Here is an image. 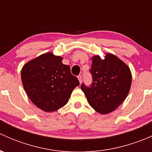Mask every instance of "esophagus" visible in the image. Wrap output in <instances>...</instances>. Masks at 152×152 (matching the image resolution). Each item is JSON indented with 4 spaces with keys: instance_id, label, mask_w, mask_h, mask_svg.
Wrapping results in <instances>:
<instances>
[{
    "instance_id": "obj_1",
    "label": "esophagus",
    "mask_w": 152,
    "mask_h": 152,
    "mask_svg": "<svg viewBox=\"0 0 152 152\" xmlns=\"http://www.w3.org/2000/svg\"><path fill=\"white\" fill-rule=\"evenodd\" d=\"M78 77V79H79V82H82V76H81V75H79V76H77Z\"/></svg>"
}]
</instances>
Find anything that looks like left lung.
I'll list each match as a JSON object with an SVG mask.
<instances>
[{"instance_id": "8db88e82", "label": "left lung", "mask_w": 152, "mask_h": 152, "mask_svg": "<svg viewBox=\"0 0 152 152\" xmlns=\"http://www.w3.org/2000/svg\"><path fill=\"white\" fill-rule=\"evenodd\" d=\"M93 83L81 85L89 104L101 114L114 111L125 100L132 84L129 67L118 57L107 53L104 59L92 57Z\"/></svg>"}]
</instances>
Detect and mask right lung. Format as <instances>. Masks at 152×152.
Instances as JSON below:
<instances>
[{
  "instance_id": "obj_1",
  "label": "right lung",
  "mask_w": 152,
  "mask_h": 152,
  "mask_svg": "<svg viewBox=\"0 0 152 152\" xmlns=\"http://www.w3.org/2000/svg\"><path fill=\"white\" fill-rule=\"evenodd\" d=\"M62 57L46 53L27 62L21 79L29 99L45 112H54L68 102L72 91L79 85Z\"/></svg>"
}]
</instances>
